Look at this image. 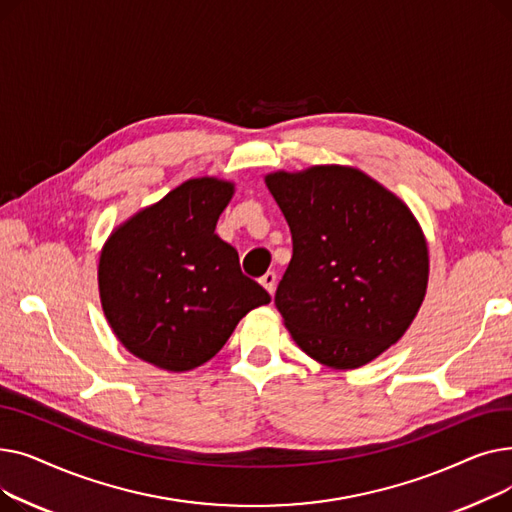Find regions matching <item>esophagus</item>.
<instances>
[{
    "label": "esophagus",
    "instance_id": "obj_1",
    "mask_svg": "<svg viewBox=\"0 0 512 512\" xmlns=\"http://www.w3.org/2000/svg\"><path fill=\"white\" fill-rule=\"evenodd\" d=\"M261 286L270 292V294H274V290H276V274L274 272H267L265 276H261Z\"/></svg>",
    "mask_w": 512,
    "mask_h": 512
}]
</instances>
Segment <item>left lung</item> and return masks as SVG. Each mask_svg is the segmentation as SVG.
<instances>
[{
    "mask_svg": "<svg viewBox=\"0 0 512 512\" xmlns=\"http://www.w3.org/2000/svg\"><path fill=\"white\" fill-rule=\"evenodd\" d=\"M292 232L276 307L301 351L357 369L396 344L425 299L429 251L409 209L351 166L265 176Z\"/></svg>",
    "mask_w": 512,
    "mask_h": 512,
    "instance_id": "1",
    "label": "left lung"
}]
</instances>
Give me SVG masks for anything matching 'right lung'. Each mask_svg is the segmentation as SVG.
<instances>
[{"label":"right lung","instance_id":"right-lung-1","mask_svg":"<svg viewBox=\"0 0 512 512\" xmlns=\"http://www.w3.org/2000/svg\"><path fill=\"white\" fill-rule=\"evenodd\" d=\"M232 195L230 180L191 178L107 236L97 267L101 309L134 357L191 371L222 351L251 309L272 301L215 234Z\"/></svg>","mask_w":512,"mask_h":512}]
</instances>
